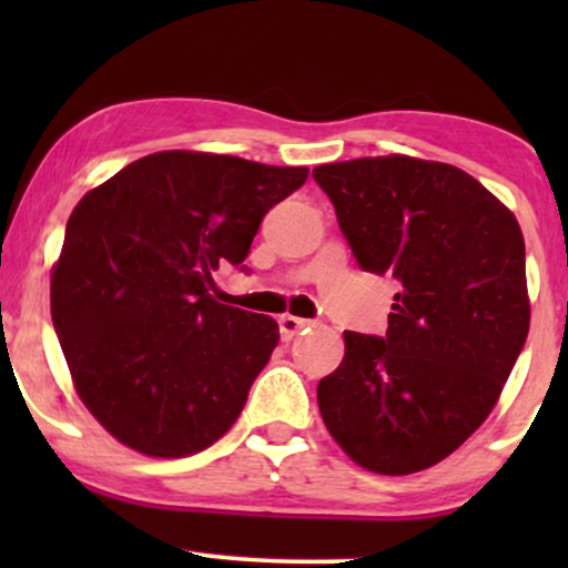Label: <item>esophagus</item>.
I'll return each mask as SVG.
<instances>
[{"instance_id":"obj_1","label":"esophagus","mask_w":568,"mask_h":568,"mask_svg":"<svg viewBox=\"0 0 568 568\" xmlns=\"http://www.w3.org/2000/svg\"><path fill=\"white\" fill-rule=\"evenodd\" d=\"M307 325H310V321H305V317H294V315L278 317V333H282L284 341H292L300 331H305Z\"/></svg>"}]
</instances>
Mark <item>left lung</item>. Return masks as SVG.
<instances>
[{"mask_svg": "<svg viewBox=\"0 0 568 568\" xmlns=\"http://www.w3.org/2000/svg\"><path fill=\"white\" fill-rule=\"evenodd\" d=\"M356 263L400 284L385 338L346 331L317 385L356 465L406 476L453 455L491 414L530 331L515 214L445 162L390 154L313 170Z\"/></svg>", "mask_w": 568, "mask_h": 568, "instance_id": "obj_1", "label": "left lung"}]
</instances>
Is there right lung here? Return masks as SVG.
I'll use <instances>...</instances> for the list:
<instances>
[{
	"mask_svg": "<svg viewBox=\"0 0 568 568\" xmlns=\"http://www.w3.org/2000/svg\"><path fill=\"white\" fill-rule=\"evenodd\" d=\"M307 173L154 152L74 206L51 317L77 395L121 445L185 457L237 422L278 325L216 302L212 274L247 258L263 216Z\"/></svg>",
	"mask_w": 568,
	"mask_h": 568,
	"instance_id": "right-lung-1",
	"label": "right lung"
}]
</instances>
